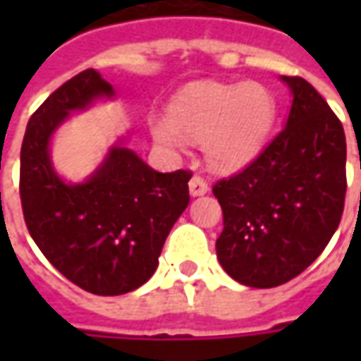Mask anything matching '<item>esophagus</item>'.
Masks as SVG:
<instances>
[{"label":"esophagus","instance_id":"1","mask_svg":"<svg viewBox=\"0 0 361 361\" xmlns=\"http://www.w3.org/2000/svg\"><path fill=\"white\" fill-rule=\"evenodd\" d=\"M189 193H191L193 197H199V195H204V193H209V183H207V180L195 173V176L189 180Z\"/></svg>","mask_w":361,"mask_h":361}]
</instances>
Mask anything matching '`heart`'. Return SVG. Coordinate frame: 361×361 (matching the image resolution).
<instances>
[{
  "instance_id": "b5f03b06",
  "label": "heart",
  "mask_w": 361,
  "mask_h": 361,
  "mask_svg": "<svg viewBox=\"0 0 361 361\" xmlns=\"http://www.w3.org/2000/svg\"><path fill=\"white\" fill-rule=\"evenodd\" d=\"M274 114L271 92L261 85L204 82L178 94L170 118L150 119V133L170 150H183L188 139L204 142L214 168L235 170L263 149Z\"/></svg>"
}]
</instances>
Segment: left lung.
Returning <instances> with one entry per match:
<instances>
[{
    "label": "left lung",
    "mask_w": 361,
    "mask_h": 361,
    "mask_svg": "<svg viewBox=\"0 0 361 361\" xmlns=\"http://www.w3.org/2000/svg\"><path fill=\"white\" fill-rule=\"evenodd\" d=\"M292 90L286 127L250 164L216 181L224 230L222 269L251 288L295 279L323 253L341 224L346 197V137L325 98L302 77Z\"/></svg>",
    "instance_id": "left-lung-1"
}]
</instances>
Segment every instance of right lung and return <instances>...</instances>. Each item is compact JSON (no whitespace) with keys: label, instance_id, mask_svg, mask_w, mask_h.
I'll list each match as a JSON object with an SVG mask.
<instances>
[{"label":"right lung","instance_id":"add662e5","mask_svg":"<svg viewBox=\"0 0 361 361\" xmlns=\"http://www.w3.org/2000/svg\"><path fill=\"white\" fill-rule=\"evenodd\" d=\"M94 69L75 75L32 114L20 147L19 193L32 240L67 280L96 295L127 294L154 274L170 230L189 204V170L160 173L114 147L89 180L54 172L51 133L69 111L111 96Z\"/></svg>","mask_w":361,"mask_h":361}]
</instances>
